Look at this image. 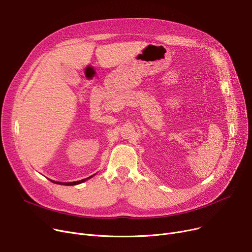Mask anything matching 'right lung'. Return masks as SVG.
<instances>
[{"label": "right lung", "mask_w": 252, "mask_h": 252, "mask_svg": "<svg viewBox=\"0 0 252 252\" xmlns=\"http://www.w3.org/2000/svg\"><path fill=\"white\" fill-rule=\"evenodd\" d=\"M92 177V176H90ZM88 177V178H90ZM88 178H85V179H82V180H79V181H74V182H57V181H53L55 183H58V184H63V186H76V184H79L81 182H84L85 180H87Z\"/></svg>", "instance_id": "right-lung-1"}]
</instances>
